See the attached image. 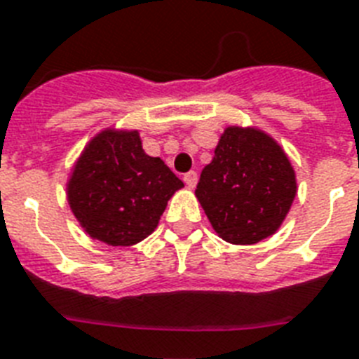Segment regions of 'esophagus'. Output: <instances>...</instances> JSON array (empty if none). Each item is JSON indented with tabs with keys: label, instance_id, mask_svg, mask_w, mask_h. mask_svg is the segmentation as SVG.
I'll return each instance as SVG.
<instances>
[{
	"label": "esophagus",
	"instance_id": "esophagus-1",
	"mask_svg": "<svg viewBox=\"0 0 359 359\" xmlns=\"http://www.w3.org/2000/svg\"><path fill=\"white\" fill-rule=\"evenodd\" d=\"M183 182H185V185L189 187V189H194L198 183V174L196 172H187L185 176H183Z\"/></svg>",
	"mask_w": 359,
	"mask_h": 359
}]
</instances>
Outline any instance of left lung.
I'll return each mask as SVG.
<instances>
[{
    "label": "left lung",
    "instance_id": "obj_1",
    "mask_svg": "<svg viewBox=\"0 0 359 359\" xmlns=\"http://www.w3.org/2000/svg\"><path fill=\"white\" fill-rule=\"evenodd\" d=\"M194 194L216 235L250 245L279 231L297 194V180L284 148L269 133L227 126Z\"/></svg>",
    "mask_w": 359,
    "mask_h": 359
}]
</instances>
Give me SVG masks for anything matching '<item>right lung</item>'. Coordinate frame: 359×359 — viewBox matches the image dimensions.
Segmentation results:
<instances>
[{"mask_svg":"<svg viewBox=\"0 0 359 359\" xmlns=\"http://www.w3.org/2000/svg\"><path fill=\"white\" fill-rule=\"evenodd\" d=\"M183 182L143 150L137 130L104 128L71 168L67 203L80 227L108 245H133L152 235Z\"/></svg>","mask_w":359,"mask_h":359,"instance_id":"add662e5","label":"right lung"}]
</instances>
